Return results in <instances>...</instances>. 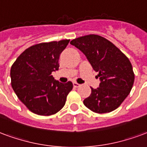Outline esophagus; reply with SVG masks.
I'll use <instances>...</instances> for the list:
<instances>
[{
  "label": "esophagus",
  "mask_w": 147,
  "mask_h": 147,
  "mask_svg": "<svg viewBox=\"0 0 147 147\" xmlns=\"http://www.w3.org/2000/svg\"><path fill=\"white\" fill-rule=\"evenodd\" d=\"M73 86H74V87L78 88V87H79V86H80V84L77 83V82H73Z\"/></svg>",
  "instance_id": "34e87169"
}]
</instances>
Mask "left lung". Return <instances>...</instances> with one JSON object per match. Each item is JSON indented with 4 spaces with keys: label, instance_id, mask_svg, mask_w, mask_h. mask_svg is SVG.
Returning a JSON list of instances; mask_svg holds the SVG:
<instances>
[{
    "label": "left lung",
    "instance_id": "obj_1",
    "mask_svg": "<svg viewBox=\"0 0 147 147\" xmlns=\"http://www.w3.org/2000/svg\"><path fill=\"white\" fill-rule=\"evenodd\" d=\"M80 50L99 72L100 86L91 88V94L83 100L92 111L104 114L120 106L130 93L135 75L129 58L111 42L100 36L87 35L70 42Z\"/></svg>",
    "mask_w": 147,
    "mask_h": 147
}]
</instances>
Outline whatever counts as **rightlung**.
I'll list each match as a JSON object with an SVG mask.
<instances>
[{
    "mask_svg": "<svg viewBox=\"0 0 147 147\" xmlns=\"http://www.w3.org/2000/svg\"><path fill=\"white\" fill-rule=\"evenodd\" d=\"M69 40L33 45L22 53L11 68V86L28 109L39 115H51L65 104L73 88L71 82L55 80L52 71L59 68L60 54Z\"/></svg>",
    "mask_w": 147,
    "mask_h": 147,
    "instance_id": "add662e5",
    "label": "right lung"
}]
</instances>
